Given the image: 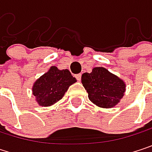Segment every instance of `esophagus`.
<instances>
[{
    "label": "esophagus",
    "mask_w": 152,
    "mask_h": 152,
    "mask_svg": "<svg viewBox=\"0 0 152 152\" xmlns=\"http://www.w3.org/2000/svg\"><path fill=\"white\" fill-rule=\"evenodd\" d=\"M76 78L78 80V81H80L81 80V76H82V75L81 74H77V75H76Z\"/></svg>",
    "instance_id": "34e87169"
}]
</instances>
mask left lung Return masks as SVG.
Wrapping results in <instances>:
<instances>
[{"instance_id":"obj_1","label":"left lung","mask_w":152,"mask_h":152,"mask_svg":"<svg viewBox=\"0 0 152 152\" xmlns=\"http://www.w3.org/2000/svg\"><path fill=\"white\" fill-rule=\"evenodd\" d=\"M82 83L88 92L89 99L103 108L116 106L126 91L124 81L103 67H96L91 73H83Z\"/></svg>"}]
</instances>
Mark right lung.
Masks as SVG:
<instances>
[{"instance_id":"add662e5","label":"right lung","mask_w":152,"mask_h":152,"mask_svg":"<svg viewBox=\"0 0 152 152\" xmlns=\"http://www.w3.org/2000/svg\"><path fill=\"white\" fill-rule=\"evenodd\" d=\"M76 82L69 70H60L53 66L34 83L32 93L39 106H50L61 99L69 87Z\"/></svg>"}]
</instances>
